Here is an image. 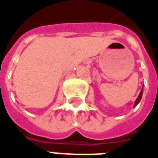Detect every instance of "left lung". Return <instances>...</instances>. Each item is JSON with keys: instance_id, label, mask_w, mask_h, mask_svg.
Wrapping results in <instances>:
<instances>
[{"instance_id": "8db88e82", "label": "left lung", "mask_w": 158, "mask_h": 158, "mask_svg": "<svg viewBox=\"0 0 158 158\" xmlns=\"http://www.w3.org/2000/svg\"><path fill=\"white\" fill-rule=\"evenodd\" d=\"M143 88H142V90H141V92H140V94H139L137 99H136V100H135V105H134V107H135V106H137V104H138L139 102H140V101H141V99H142V96H143Z\"/></svg>"}]
</instances>
